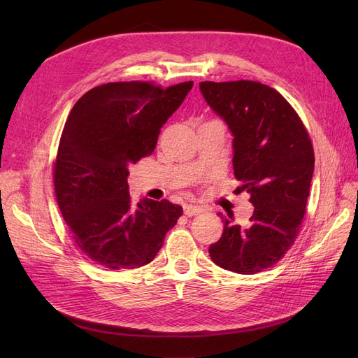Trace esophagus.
Segmentation results:
<instances>
[{
  "label": "esophagus",
  "instance_id": "34e87169",
  "mask_svg": "<svg viewBox=\"0 0 358 358\" xmlns=\"http://www.w3.org/2000/svg\"><path fill=\"white\" fill-rule=\"evenodd\" d=\"M183 212H185V215H188V216H194V215H199V213L204 212V209L201 208V206H197V204H185L183 206Z\"/></svg>",
  "mask_w": 358,
  "mask_h": 358
}]
</instances>
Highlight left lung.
I'll return each instance as SVG.
<instances>
[{
	"label": "left lung",
	"instance_id": "left-lung-1",
	"mask_svg": "<svg viewBox=\"0 0 358 358\" xmlns=\"http://www.w3.org/2000/svg\"><path fill=\"white\" fill-rule=\"evenodd\" d=\"M210 109L233 136V169L254 204L248 225L224 216L212 262L234 273L272 267L294 243L305 216L313 175V149L305 125L276 90L252 80L201 82Z\"/></svg>",
	"mask_w": 358,
	"mask_h": 358
}]
</instances>
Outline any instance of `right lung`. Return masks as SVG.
Returning a JSON list of instances; mask_svg holds the SVG:
<instances>
[{
  "mask_svg": "<svg viewBox=\"0 0 358 358\" xmlns=\"http://www.w3.org/2000/svg\"><path fill=\"white\" fill-rule=\"evenodd\" d=\"M192 82L161 88L112 82L73 106L59 140L53 182L59 210L80 251L112 270L152 262L182 208L169 200H129L128 167L154 152L161 127Z\"/></svg>",
  "mask_w": 358,
  "mask_h": 358,
  "instance_id": "right-lung-1",
  "label": "right lung"
}]
</instances>
